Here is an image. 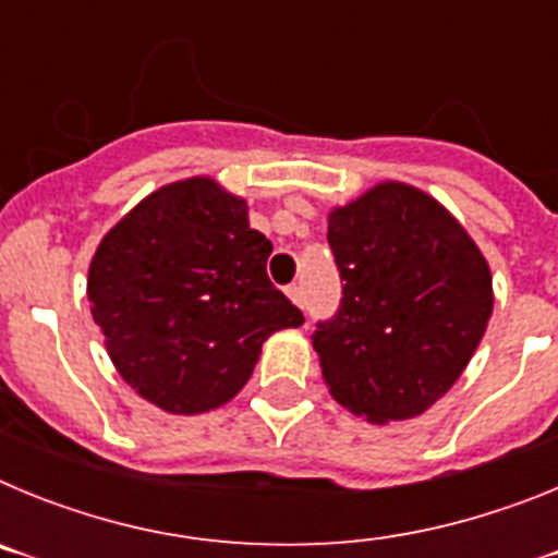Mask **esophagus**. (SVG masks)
<instances>
[{
    "mask_svg": "<svg viewBox=\"0 0 558 558\" xmlns=\"http://www.w3.org/2000/svg\"><path fill=\"white\" fill-rule=\"evenodd\" d=\"M288 299L295 304V307H304V293H302V288H299V284H290Z\"/></svg>",
    "mask_w": 558,
    "mask_h": 558,
    "instance_id": "1",
    "label": "esophagus"
}]
</instances>
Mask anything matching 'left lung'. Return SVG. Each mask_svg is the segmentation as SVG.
Returning a JSON list of instances; mask_svg holds the SVG:
<instances>
[{
  "instance_id": "8db88e82",
  "label": "left lung",
  "mask_w": 558,
  "mask_h": 558,
  "mask_svg": "<svg viewBox=\"0 0 558 558\" xmlns=\"http://www.w3.org/2000/svg\"><path fill=\"white\" fill-rule=\"evenodd\" d=\"M327 223L343 299L313 335L324 383L374 425L418 416L486 332L489 263L445 206L402 181L372 186Z\"/></svg>"
}]
</instances>
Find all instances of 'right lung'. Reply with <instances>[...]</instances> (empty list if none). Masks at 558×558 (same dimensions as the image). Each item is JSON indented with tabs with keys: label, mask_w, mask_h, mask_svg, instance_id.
Wrapping results in <instances>:
<instances>
[{
	"label": "right lung",
	"mask_w": 558,
	"mask_h": 558,
	"mask_svg": "<svg viewBox=\"0 0 558 558\" xmlns=\"http://www.w3.org/2000/svg\"><path fill=\"white\" fill-rule=\"evenodd\" d=\"M270 240L215 179L150 192L113 226L88 265V304L133 391L167 413L226 405L263 343L302 327V310L268 279Z\"/></svg>",
	"instance_id": "obj_1"
}]
</instances>
